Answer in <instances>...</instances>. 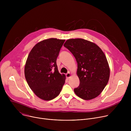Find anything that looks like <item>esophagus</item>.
Segmentation results:
<instances>
[{
	"mask_svg": "<svg viewBox=\"0 0 131 131\" xmlns=\"http://www.w3.org/2000/svg\"><path fill=\"white\" fill-rule=\"evenodd\" d=\"M71 74L69 72H68V73H67L66 74V78H67L68 79L71 77Z\"/></svg>",
	"mask_w": 131,
	"mask_h": 131,
	"instance_id": "1",
	"label": "esophagus"
}]
</instances>
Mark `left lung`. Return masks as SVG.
Returning a JSON list of instances; mask_svg holds the SVG:
<instances>
[{
  "label": "left lung",
  "instance_id": "1",
  "mask_svg": "<svg viewBox=\"0 0 131 131\" xmlns=\"http://www.w3.org/2000/svg\"><path fill=\"white\" fill-rule=\"evenodd\" d=\"M64 46L75 58L78 64V87L74 89L75 94L84 100L98 96L106 86L110 69L106 57L95 43L81 39H70Z\"/></svg>",
  "mask_w": 131,
  "mask_h": 131
}]
</instances>
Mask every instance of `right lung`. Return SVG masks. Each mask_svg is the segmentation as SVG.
<instances>
[{
    "mask_svg": "<svg viewBox=\"0 0 131 131\" xmlns=\"http://www.w3.org/2000/svg\"><path fill=\"white\" fill-rule=\"evenodd\" d=\"M65 40L50 38L37 43L27 59L24 73L26 81L35 94L45 101L58 96L66 77L59 73L57 59Z\"/></svg>",
    "mask_w": 131,
    "mask_h": 131,
    "instance_id": "add662e5",
    "label": "right lung"
}]
</instances>
